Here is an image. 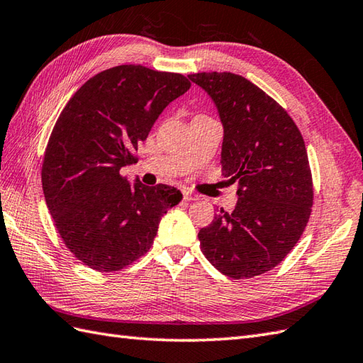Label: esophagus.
<instances>
[{
    "label": "esophagus",
    "instance_id": "34e87169",
    "mask_svg": "<svg viewBox=\"0 0 363 363\" xmlns=\"http://www.w3.org/2000/svg\"><path fill=\"white\" fill-rule=\"evenodd\" d=\"M182 199H184L185 202H191V201H198L199 196L195 195V193L189 191V190H184V191H182Z\"/></svg>",
    "mask_w": 363,
    "mask_h": 363
}]
</instances>
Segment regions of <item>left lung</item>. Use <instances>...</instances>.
<instances>
[{
  "mask_svg": "<svg viewBox=\"0 0 363 363\" xmlns=\"http://www.w3.org/2000/svg\"><path fill=\"white\" fill-rule=\"evenodd\" d=\"M223 123L221 167L237 182L233 212L218 210L201 229L202 254L221 274L252 278L275 267L300 240L313 207L305 140L264 91L232 72H198Z\"/></svg>",
  "mask_w": 363,
  "mask_h": 363,
  "instance_id": "obj_1",
  "label": "left lung"
}]
</instances>
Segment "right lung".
<instances>
[{"mask_svg":"<svg viewBox=\"0 0 363 363\" xmlns=\"http://www.w3.org/2000/svg\"><path fill=\"white\" fill-rule=\"evenodd\" d=\"M190 88L181 74L122 65L91 77L66 104L50 134L41 182L66 247L100 272L121 271L151 247L161 218L182 193L165 184H131L140 140Z\"/></svg>","mask_w":363,"mask_h":363,"instance_id":"right-lung-1","label":"right lung"}]
</instances>
